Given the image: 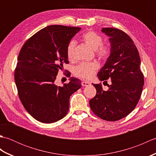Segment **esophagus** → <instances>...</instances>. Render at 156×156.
<instances>
[{
  "label": "esophagus",
  "instance_id": "obj_1",
  "mask_svg": "<svg viewBox=\"0 0 156 156\" xmlns=\"http://www.w3.org/2000/svg\"><path fill=\"white\" fill-rule=\"evenodd\" d=\"M90 84V82H89L88 81H82V85L83 87H87V86H89Z\"/></svg>",
  "mask_w": 156,
  "mask_h": 156
}]
</instances>
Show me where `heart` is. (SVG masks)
Segmentation results:
<instances>
[{
  "label": "heart",
  "mask_w": 156,
  "mask_h": 156,
  "mask_svg": "<svg viewBox=\"0 0 156 156\" xmlns=\"http://www.w3.org/2000/svg\"><path fill=\"white\" fill-rule=\"evenodd\" d=\"M82 40L93 49L101 58H106L110 53V48L108 45L102 44V38L101 35L92 31L86 32L82 35ZM76 47V41L72 40L69 43L67 48V55L69 59L74 58V51ZM99 64L97 62H82L75 69L76 75L84 79H90L94 76L96 70L98 68Z\"/></svg>",
  "instance_id": "obj_1"
}]
</instances>
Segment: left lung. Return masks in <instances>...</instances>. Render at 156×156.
I'll use <instances>...</instances> for the list:
<instances>
[{
    "instance_id": "1",
    "label": "left lung",
    "mask_w": 156,
    "mask_h": 156,
    "mask_svg": "<svg viewBox=\"0 0 156 156\" xmlns=\"http://www.w3.org/2000/svg\"><path fill=\"white\" fill-rule=\"evenodd\" d=\"M101 31L110 37L111 53L97 76L101 81L111 79V84H107V91L101 84H93L97 94L89 104L98 117L115 121L125 117L136 107L144 78L140 54L131 37L116 28H102Z\"/></svg>"
}]
</instances>
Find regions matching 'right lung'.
Masks as SVG:
<instances>
[{"label":"right lung","instance_id":"1","mask_svg":"<svg viewBox=\"0 0 156 156\" xmlns=\"http://www.w3.org/2000/svg\"><path fill=\"white\" fill-rule=\"evenodd\" d=\"M80 29L48 26L29 38L19 52L15 72L19 97L26 111L39 122L51 123L64 118L69 97L82 87L74 77L63 87L54 83L59 69L69 63V43Z\"/></svg>","mask_w":156,"mask_h":156}]
</instances>
